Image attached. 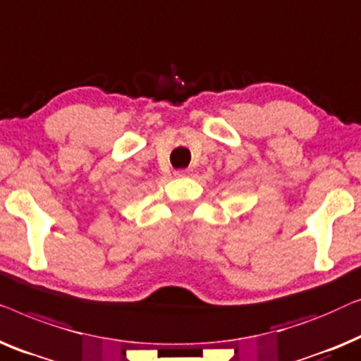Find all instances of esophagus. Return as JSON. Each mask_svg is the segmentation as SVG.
Returning <instances> with one entry per match:
<instances>
[{
  "label": "esophagus",
  "mask_w": 361,
  "mask_h": 361,
  "mask_svg": "<svg viewBox=\"0 0 361 361\" xmlns=\"http://www.w3.org/2000/svg\"><path fill=\"white\" fill-rule=\"evenodd\" d=\"M188 175V171L186 170H178V171H175V176L176 178H181V176H186Z\"/></svg>",
  "instance_id": "1"
}]
</instances>
